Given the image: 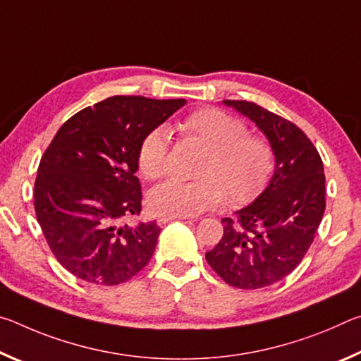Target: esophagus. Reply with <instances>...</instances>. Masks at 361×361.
Listing matches in <instances>:
<instances>
[{"label": "esophagus", "instance_id": "esophagus-1", "mask_svg": "<svg viewBox=\"0 0 361 361\" xmlns=\"http://www.w3.org/2000/svg\"><path fill=\"white\" fill-rule=\"evenodd\" d=\"M175 219H186L185 216H159L157 218V224L159 226H164V224H167V223H170V221H175Z\"/></svg>", "mask_w": 361, "mask_h": 361}]
</instances>
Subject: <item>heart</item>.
Listing matches in <instances>:
<instances>
[{
  "instance_id": "obj_1",
  "label": "heart",
  "mask_w": 361,
  "mask_h": 361,
  "mask_svg": "<svg viewBox=\"0 0 361 361\" xmlns=\"http://www.w3.org/2000/svg\"><path fill=\"white\" fill-rule=\"evenodd\" d=\"M180 130L209 148L199 175L202 180L172 178L154 188L148 204L167 216H195L221 207L226 199L243 204L258 194L274 170V151L267 140L250 135L247 126L218 108L195 109L180 122ZM138 169L148 180L169 170V133L156 127L143 137Z\"/></svg>"
}]
</instances>
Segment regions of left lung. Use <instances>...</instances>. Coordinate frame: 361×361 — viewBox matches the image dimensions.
I'll return each instance as SVG.
<instances>
[{"instance_id": "obj_1", "label": "left lung", "mask_w": 361, "mask_h": 361, "mask_svg": "<svg viewBox=\"0 0 361 361\" xmlns=\"http://www.w3.org/2000/svg\"><path fill=\"white\" fill-rule=\"evenodd\" d=\"M264 133L276 167L252 204L223 218V237L205 259L226 283L242 290L291 274L312 245L325 213V173L319 151L293 122L245 100H223Z\"/></svg>"}]
</instances>
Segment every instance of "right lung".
Instances as JSON below:
<instances>
[{
	"label": "right lung",
	"mask_w": 361,
	"mask_h": 361,
	"mask_svg": "<svg viewBox=\"0 0 361 361\" xmlns=\"http://www.w3.org/2000/svg\"><path fill=\"white\" fill-rule=\"evenodd\" d=\"M186 100L109 97L60 127L41 157L36 218L54 256L94 285L127 282L148 264L161 228L122 224L142 212L138 146Z\"/></svg>",
	"instance_id": "add662e5"
}]
</instances>
